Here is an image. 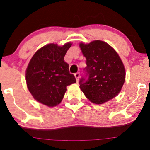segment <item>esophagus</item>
<instances>
[{"label":"esophagus","instance_id":"obj_1","mask_svg":"<svg viewBox=\"0 0 150 150\" xmlns=\"http://www.w3.org/2000/svg\"><path fill=\"white\" fill-rule=\"evenodd\" d=\"M75 75V78H76V81L77 82L79 81V78H80V73H75V75Z\"/></svg>","mask_w":150,"mask_h":150}]
</instances>
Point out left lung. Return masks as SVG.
<instances>
[{
	"label": "left lung",
	"mask_w": 150,
	"mask_h": 150,
	"mask_svg": "<svg viewBox=\"0 0 150 150\" xmlns=\"http://www.w3.org/2000/svg\"><path fill=\"white\" fill-rule=\"evenodd\" d=\"M80 47L86 58L84 69L88 78L80 80V88L89 101L101 104L116 97L125 80L124 65L120 56L107 43L95 40Z\"/></svg>",
	"instance_id": "obj_1"
}]
</instances>
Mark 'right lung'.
<instances>
[{
    "mask_svg": "<svg viewBox=\"0 0 150 150\" xmlns=\"http://www.w3.org/2000/svg\"><path fill=\"white\" fill-rule=\"evenodd\" d=\"M72 46L68 42L60 46L49 44L39 49L31 58L26 70L27 88L36 101L47 106L61 102L68 85L76 80L69 72L64 56Z\"/></svg>",
    "mask_w": 150,
    "mask_h": 150,
    "instance_id": "add662e5",
    "label": "right lung"
}]
</instances>
